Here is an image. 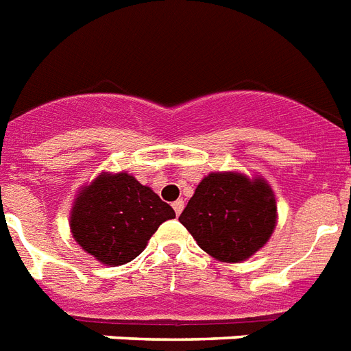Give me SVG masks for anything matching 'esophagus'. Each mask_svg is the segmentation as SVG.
Listing matches in <instances>:
<instances>
[{
    "mask_svg": "<svg viewBox=\"0 0 351 351\" xmlns=\"http://www.w3.org/2000/svg\"><path fill=\"white\" fill-rule=\"evenodd\" d=\"M172 208H173V211H176V215H181L182 208H184V201H182V199H179V201L173 202Z\"/></svg>",
    "mask_w": 351,
    "mask_h": 351,
    "instance_id": "1",
    "label": "esophagus"
}]
</instances>
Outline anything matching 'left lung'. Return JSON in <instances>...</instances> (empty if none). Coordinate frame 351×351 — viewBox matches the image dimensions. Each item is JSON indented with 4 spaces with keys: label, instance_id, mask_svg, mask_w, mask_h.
<instances>
[{
    "label": "left lung",
    "instance_id": "8db88e82",
    "mask_svg": "<svg viewBox=\"0 0 351 351\" xmlns=\"http://www.w3.org/2000/svg\"><path fill=\"white\" fill-rule=\"evenodd\" d=\"M179 222L213 258L244 262L271 239L276 199L262 178L213 172L199 182Z\"/></svg>",
    "mask_w": 351,
    "mask_h": 351
}]
</instances>
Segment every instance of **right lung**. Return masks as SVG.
<instances>
[{
	"instance_id": "right-lung-1",
	"label": "right lung",
	"mask_w": 351,
	"mask_h": 351,
	"mask_svg": "<svg viewBox=\"0 0 351 351\" xmlns=\"http://www.w3.org/2000/svg\"><path fill=\"white\" fill-rule=\"evenodd\" d=\"M176 211L127 172L100 173L78 192L69 226L78 245L107 265H123Z\"/></svg>"
}]
</instances>
